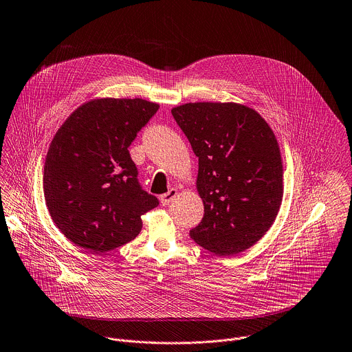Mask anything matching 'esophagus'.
Instances as JSON below:
<instances>
[{
  "mask_svg": "<svg viewBox=\"0 0 352 352\" xmlns=\"http://www.w3.org/2000/svg\"><path fill=\"white\" fill-rule=\"evenodd\" d=\"M177 195H178V190H177V189H170L167 193H164V195L160 196V203H162L163 206H167Z\"/></svg>",
  "mask_w": 352,
  "mask_h": 352,
  "instance_id": "obj_1",
  "label": "esophagus"
}]
</instances>
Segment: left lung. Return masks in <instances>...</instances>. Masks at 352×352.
Masks as SVG:
<instances>
[{"mask_svg": "<svg viewBox=\"0 0 352 352\" xmlns=\"http://www.w3.org/2000/svg\"><path fill=\"white\" fill-rule=\"evenodd\" d=\"M171 113L199 157L204 217L190 237L217 255L248 250L272 228L283 201L273 130L255 109L236 102H189Z\"/></svg>", "mask_w": 352, "mask_h": 352, "instance_id": "left-lung-1", "label": "left lung"}]
</instances>
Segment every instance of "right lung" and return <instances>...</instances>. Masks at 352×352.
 Listing matches in <instances>:
<instances>
[{
    "mask_svg": "<svg viewBox=\"0 0 352 352\" xmlns=\"http://www.w3.org/2000/svg\"><path fill=\"white\" fill-rule=\"evenodd\" d=\"M159 109L142 98H97L76 108L53 137L43 195L54 225L75 245L112 251L134 240L141 215L159 206L145 192L129 146Z\"/></svg>",
    "mask_w": 352,
    "mask_h": 352,
    "instance_id": "add662e5",
    "label": "right lung"
}]
</instances>
